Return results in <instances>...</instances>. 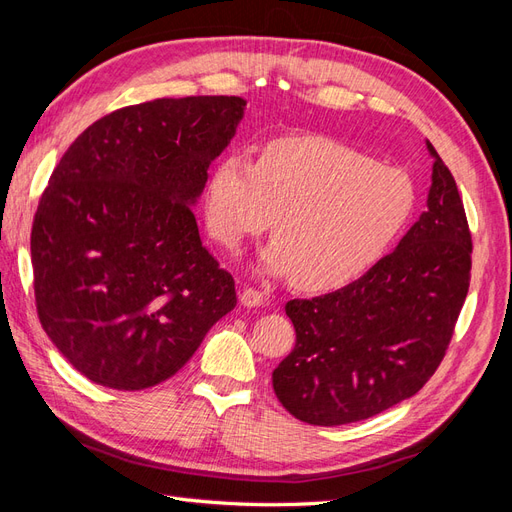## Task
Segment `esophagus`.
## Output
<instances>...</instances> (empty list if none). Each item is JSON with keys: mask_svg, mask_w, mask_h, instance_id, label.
Returning <instances> with one entry per match:
<instances>
[{"mask_svg": "<svg viewBox=\"0 0 512 512\" xmlns=\"http://www.w3.org/2000/svg\"><path fill=\"white\" fill-rule=\"evenodd\" d=\"M239 301H241V305H245V307H260L262 303L267 301V297H265V292H260V290L252 288V286H247V288H243Z\"/></svg>", "mask_w": 512, "mask_h": 512, "instance_id": "1", "label": "esophagus"}]
</instances>
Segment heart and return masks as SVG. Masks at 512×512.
I'll return each mask as SVG.
<instances>
[{
	"instance_id": "obj_1",
	"label": "heart",
	"mask_w": 512,
	"mask_h": 512,
	"mask_svg": "<svg viewBox=\"0 0 512 512\" xmlns=\"http://www.w3.org/2000/svg\"><path fill=\"white\" fill-rule=\"evenodd\" d=\"M414 209L416 185L406 170L324 136L271 141L258 162L230 151L213 166L205 194L215 241L237 252L273 220L277 237L262 252V267L292 273L294 284L314 292L359 280Z\"/></svg>"
}]
</instances>
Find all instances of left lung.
<instances>
[{
    "mask_svg": "<svg viewBox=\"0 0 512 512\" xmlns=\"http://www.w3.org/2000/svg\"><path fill=\"white\" fill-rule=\"evenodd\" d=\"M433 156L427 211L359 280L286 314L297 344L273 369L280 404L307 425L376 416L423 389L442 363L470 288L472 235L457 183Z\"/></svg>",
    "mask_w": 512,
    "mask_h": 512,
    "instance_id": "left-lung-1",
    "label": "left lung"
}]
</instances>
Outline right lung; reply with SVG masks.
Listing matches in <instances>:
<instances>
[{
    "label": "right lung",
    "mask_w": 512,
    "mask_h": 512,
    "mask_svg": "<svg viewBox=\"0 0 512 512\" xmlns=\"http://www.w3.org/2000/svg\"><path fill=\"white\" fill-rule=\"evenodd\" d=\"M237 96L160 98L76 138L32 226L36 309L70 365L117 391L156 386L237 305L190 205L245 113Z\"/></svg>",
    "instance_id": "add662e5"
}]
</instances>
